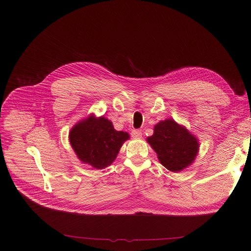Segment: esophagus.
Masks as SVG:
<instances>
[{
  "mask_svg": "<svg viewBox=\"0 0 251 251\" xmlns=\"http://www.w3.org/2000/svg\"><path fill=\"white\" fill-rule=\"evenodd\" d=\"M131 136L134 139H140L142 137V131L141 130H133L131 132Z\"/></svg>",
  "mask_w": 251,
  "mask_h": 251,
  "instance_id": "obj_1",
  "label": "esophagus"
}]
</instances>
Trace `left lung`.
Listing matches in <instances>:
<instances>
[{"label":"left lung","instance_id":"left-lung-1","mask_svg":"<svg viewBox=\"0 0 251 251\" xmlns=\"http://www.w3.org/2000/svg\"><path fill=\"white\" fill-rule=\"evenodd\" d=\"M147 142L158 155L160 163L171 172L191 166L199 152V141L189 130L174 119L160 121Z\"/></svg>","mask_w":251,"mask_h":251}]
</instances>
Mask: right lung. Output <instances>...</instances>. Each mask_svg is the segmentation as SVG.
Here are the masks:
<instances>
[{"instance_id": "obj_1", "label": "right lung", "mask_w": 251, "mask_h": 251, "mask_svg": "<svg viewBox=\"0 0 251 251\" xmlns=\"http://www.w3.org/2000/svg\"><path fill=\"white\" fill-rule=\"evenodd\" d=\"M68 137L78 159L100 170L113 163L123 143L130 138L127 132L116 131L108 119L93 114L76 123Z\"/></svg>"}]
</instances>
